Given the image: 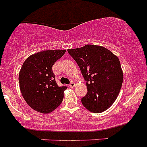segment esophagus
I'll use <instances>...</instances> for the list:
<instances>
[{"label":"esophagus","instance_id":"obj_1","mask_svg":"<svg viewBox=\"0 0 147 147\" xmlns=\"http://www.w3.org/2000/svg\"><path fill=\"white\" fill-rule=\"evenodd\" d=\"M74 85H75V82L72 81V82H70V84H69V87L71 88V87H74Z\"/></svg>","mask_w":147,"mask_h":147}]
</instances>
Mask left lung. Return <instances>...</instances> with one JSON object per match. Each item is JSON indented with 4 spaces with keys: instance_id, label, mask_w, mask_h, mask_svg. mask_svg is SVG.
I'll return each mask as SVG.
<instances>
[{
    "instance_id": "1",
    "label": "left lung",
    "mask_w": 147,
    "mask_h": 147,
    "mask_svg": "<svg viewBox=\"0 0 147 147\" xmlns=\"http://www.w3.org/2000/svg\"><path fill=\"white\" fill-rule=\"evenodd\" d=\"M67 51L86 81L87 92L81 98L82 105L94 113L108 109L117 98L123 82L118 57L104 47L90 44Z\"/></svg>"
}]
</instances>
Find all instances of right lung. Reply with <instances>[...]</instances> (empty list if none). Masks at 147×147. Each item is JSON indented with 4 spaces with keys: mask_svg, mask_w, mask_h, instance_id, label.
<instances>
[{
    "mask_svg": "<svg viewBox=\"0 0 147 147\" xmlns=\"http://www.w3.org/2000/svg\"><path fill=\"white\" fill-rule=\"evenodd\" d=\"M65 50H47L26 59L19 72V81L23 97L39 113H51L61 104L67 86L59 87L52 70L53 65Z\"/></svg>",
    "mask_w": 147,
    "mask_h": 147,
    "instance_id": "right-lung-1",
    "label": "right lung"
}]
</instances>
